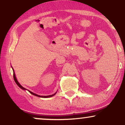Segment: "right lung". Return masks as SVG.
<instances>
[{"label":"right lung","mask_w":125,"mask_h":125,"mask_svg":"<svg viewBox=\"0 0 125 125\" xmlns=\"http://www.w3.org/2000/svg\"><path fill=\"white\" fill-rule=\"evenodd\" d=\"M13 78H14V81H15V82L16 83V84H17V85L19 86V87H20V88L21 89H23V90H26V89L25 88H24V87H23L21 85V84H20L19 83H18V82L17 81V79H16V77H15V73H14V72H13ZM29 91V90H28ZM29 92H30V93H31V94H33V95H35V96H38V97H42V98H47V97H52V96H53V95H54L55 94H56V93H54V94H52V95H46V96H42V95H38V94H35V93H32V92H31V91H29Z\"/></svg>","instance_id":"add662e5"}]
</instances>
